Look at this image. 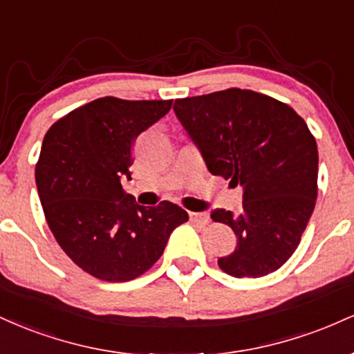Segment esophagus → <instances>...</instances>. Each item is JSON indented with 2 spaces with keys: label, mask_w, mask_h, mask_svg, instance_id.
Wrapping results in <instances>:
<instances>
[{
  "label": "esophagus",
  "mask_w": 354,
  "mask_h": 354,
  "mask_svg": "<svg viewBox=\"0 0 354 354\" xmlns=\"http://www.w3.org/2000/svg\"><path fill=\"white\" fill-rule=\"evenodd\" d=\"M189 219L191 223H194V225H200V226L208 225V214L206 213H189Z\"/></svg>",
  "instance_id": "esophagus-1"
}]
</instances>
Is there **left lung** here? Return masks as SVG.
<instances>
[{
    "instance_id": "1",
    "label": "left lung",
    "mask_w": 354,
    "mask_h": 354,
    "mask_svg": "<svg viewBox=\"0 0 354 354\" xmlns=\"http://www.w3.org/2000/svg\"><path fill=\"white\" fill-rule=\"evenodd\" d=\"M173 109L208 171L243 189L241 213L211 211L236 234L219 268L234 278L273 273L298 248L318 194V148L304 120L239 88L176 100Z\"/></svg>"
}]
</instances>
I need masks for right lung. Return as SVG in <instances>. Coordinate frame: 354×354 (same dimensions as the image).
<instances>
[{"mask_svg":"<svg viewBox=\"0 0 354 354\" xmlns=\"http://www.w3.org/2000/svg\"><path fill=\"white\" fill-rule=\"evenodd\" d=\"M173 100L106 96L61 118L48 129L36 186L48 226L81 270L121 283L148 271L188 213L169 201L138 205L129 180L135 138L171 109Z\"/></svg>","mask_w":354,"mask_h":354,"instance_id":"right-lung-1","label":"right lung"}]
</instances>
